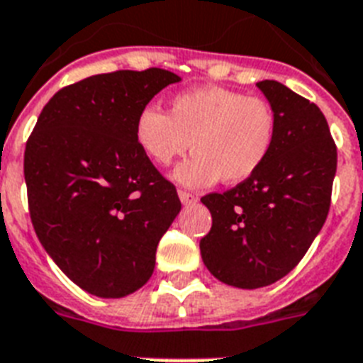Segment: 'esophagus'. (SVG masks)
Masks as SVG:
<instances>
[{"instance_id": "obj_1", "label": "esophagus", "mask_w": 363, "mask_h": 363, "mask_svg": "<svg viewBox=\"0 0 363 363\" xmlns=\"http://www.w3.org/2000/svg\"><path fill=\"white\" fill-rule=\"evenodd\" d=\"M179 199L182 201V205H194L197 201L196 194H191V191L186 190H179Z\"/></svg>"}]
</instances>
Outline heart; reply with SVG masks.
<instances>
[{
  "label": "heart",
  "instance_id": "obj_1",
  "mask_svg": "<svg viewBox=\"0 0 363 363\" xmlns=\"http://www.w3.org/2000/svg\"><path fill=\"white\" fill-rule=\"evenodd\" d=\"M278 135V117L264 99L222 87H199L173 96L172 111L147 104L135 119V140L155 164L177 167L184 186H211L222 179L238 184L261 169Z\"/></svg>",
  "mask_w": 363,
  "mask_h": 363
}]
</instances>
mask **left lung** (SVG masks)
I'll use <instances>...</instances> for the list:
<instances>
[{
	"mask_svg": "<svg viewBox=\"0 0 363 363\" xmlns=\"http://www.w3.org/2000/svg\"><path fill=\"white\" fill-rule=\"evenodd\" d=\"M257 87L278 117L272 152L248 181L201 197L212 216L203 263L240 289L267 287L300 263L326 222L337 167L323 111L274 79Z\"/></svg>",
	"mask_w": 363,
	"mask_h": 363,
	"instance_id": "obj_1",
	"label": "left lung"
}]
</instances>
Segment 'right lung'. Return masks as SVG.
<instances>
[{
  "instance_id": "obj_1",
  "label": "right lung",
  "mask_w": 363,
  "mask_h": 363,
  "mask_svg": "<svg viewBox=\"0 0 363 363\" xmlns=\"http://www.w3.org/2000/svg\"><path fill=\"white\" fill-rule=\"evenodd\" d=\"M181 78L117 70L59 89L23 152L38 240L87 293L121 298L149 281L181 199L135 140L141 108Z\"/></svg>"
}]
</instances>
